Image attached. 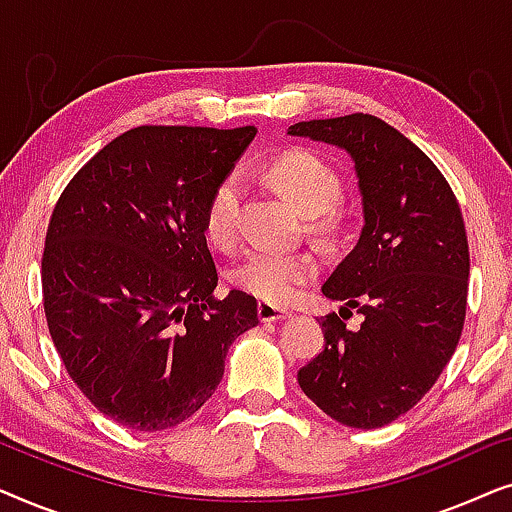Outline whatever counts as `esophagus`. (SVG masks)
<instances>
[{
	"label": "esophagus",
	"mask_w": 512,
	"mask_h": 512,
	"mask_svg": "<svg viewBox=\"0 0 512 512\" xmlns=\"http://www.w3.org/2000/svg\"><path fill=\"white\" fill-rule=\"evenodd\" d=\"M258 319H261L263 324H270V321L291 319V312L282 310V307H277V305H270V303H258Z\"/></svg>",
	"instance_id": "34e87169"
}]
</instances>
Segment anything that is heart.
Wrapping results in <instances>:
<instances>
[{
	"label": "heart",
	"instance_id": "obj_1",
	"mask_svg": "<svg viewBox=\"0 0 512 512\" xmlns=\"http://www.w3.org/2000/svg\"><path fill=\"white\" fill-rule=\"evenodd\" d=\"M270 177L305 214L317 216L331 209L340 198L338 172L310 151H289L270 167ZM205 235L216 249L230 251L242 237V177L228 172L214 186L205 207ZM319 265L307 251L251 249L228 277L233 286L265 300L286 305L298 296L300 286L317 277Z\"/></svg>",
	"mask_w": 512,
	"mask_h": 512
}]
</instances>
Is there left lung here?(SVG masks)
I'll use <instances>...</instances> for the list:
<instances>
[{
    "label": "left lung",
    "instance_id": "8db88e82",
    "mask_svg": "<svg viewBox=\"0 0 512 512\" xmlns=\"http://www.w3.org/2000/svg\"><path fill=\"white\" fill-rule=\"evenodd\" d=\"M286 135L345 151L363 207L359 240L321 286L342 300L340 316L364 314L362 328L321 319L326 347L298 384L335 422L380 429L422 401L461 338L471 263L459 202L429 156L375 116L305 121Z\"/></svg>",
    "mask_w": 512,
    "mask_h": 512
}]
</instances>
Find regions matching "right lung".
I'll use <instances>...</instances> for the list:
<instances>
[{"label":"right lung","mask_w":512,"mask_h":512,"mask_svg":"<svg viewBox=\"0 0 512 512\" xmlns=\"http://www.w3.org/2000/svg\"><path fill=\"white\" fill-rule=\"evenodd\" d=\"M254 137V125L128 130L53 209L41 258L48 331L83 396L128 429L195 415L230 345L258 324L256 298H214L205 237L209 195Z\"/></svg>","instance_id":"add662e5"}]
</instances>
